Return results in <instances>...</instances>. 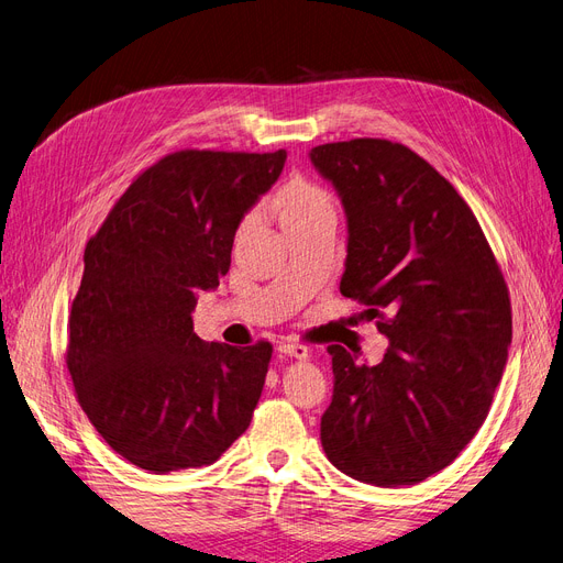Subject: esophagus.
Masks as SVG:
<instances>
[{
	"label": "esophagus",
	"mask_w": 563,
	"mask_h": 563,
	"mask_svg": "<svg viewBox=\"0 0 563 563\" xmlns=\"http://www.w3.org/2000/svg\"><path fill=\"white\" fill-rule=\"evenodd\" d=\"M278 352H280V355L295 357V360H306L308 357V347L301 345V343H280Z\"/></svg>",
	"instance_id": "1"
}]
</instances>
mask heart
Returning a JSON list of instances; mask_svg holds the SVG:
<instances>
[{"instance_id":"heart-1","label":"heart","mask_w":563,"mask_h":563,"mask_svg":"<svg viewBox=\"0 0 563 563\" xmlns=\"http://www.w3.org/2000/svg\"><path fill=\"white\" fill-rule=\"evenodd\" d=\"M276 208L283 218V224H295L308 218H318L324 213H334V201L322 190V187L308 180L287 183L278 199Z\"/></svg>"}]
</instances>
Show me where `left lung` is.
I'll return each mask as SVG.
<instances>
[{"label": "left lung", "mask_w": 563, "mask_h": 563, "mask_svg": "<svg viewBox=\"0 0 563 563\" xmlns=\"http://www.w3.org/2000/svg\"><path fill=\"white\" fill-rule=\"evenodd\" d=\"M308 157L345 211L341 295L371 306L389 339L373 366L327 347L324 454L366 485L422 483L487 420L512 341L506 280L468 203L406 145L352 139Z\"/></svg>", "instance_id": "obj_1"}]
</instances>
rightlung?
<instances>
[{"label": "right lung", "instance_id": "add662e5", "mask_svg": "<svg viewBox=\"0 0 563 563\" xmlns=\"http://www.w3.org/2000/svg\"><path fill=\"white\" fill-rule=\"evenodd\" d=\"M285 159V151L166 155L86 245L67 366L92 427L143 471L213 464L253 420L271 345L206 343L192 313L197 295L229 271L241 220Z\"/></svg>", "mask_w": 563, "mask_h": 563}]
</instances>
